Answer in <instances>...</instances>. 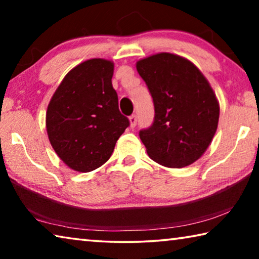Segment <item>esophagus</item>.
<instances>
[{"label": "esophagus", "mask_w": 259, "mask_h": 259, "mask_svg": "<svg viewBox=\"0 0 259 259\" xmlns=\"http://www.w3.org/2000/svg\"><path fill=\"white\" fill-rule=\"evenodd\" d=\"M129 122H130L131 128H135L136 124H137V116H136V115L129 116Z\"/></svg>", "instance_id": "obj_1"}]
</instances>
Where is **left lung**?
Here are the masks:
<instances>
[{
	"label": "left lung",
	"mask_w": 259,
	"mask_h": 259,
	"mask_svg": "<svg viewBox=\"0 0 259 259\" xmlns=\"http://www.w3.org/2000/svg\"><path fill=\"white\" fill-rule=\"evenodd\" d=\"M154 104V121L139 137L153 161L190 165L207 151L217 130L219 104L200 69L178 55L161 52L136 64Z\"/></svg>",
	"instance_id": "1"
}]
</instances>
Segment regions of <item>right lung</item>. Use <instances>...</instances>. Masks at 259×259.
Returning a JSON list of instances; mask_svg holds the SVG:
<instances>
[{"mask_svg": "<svg viewBox=\"0 0 259 259\" xmlns=\"http://www.w3.org/2000/svg\"><path fill=\"white\" fill-rule=\"evenodd\" d=\"M113 72L111 60L83 61L66 74L48 105L51 146L75 171L89 172L103 165L130 124L120 113Z\"/></svg>", "mask_w": 259, "mask_h": 259, "instance_id": "obj_1", "label": "right lung"}]
</instances>
